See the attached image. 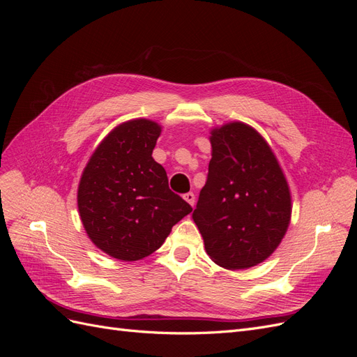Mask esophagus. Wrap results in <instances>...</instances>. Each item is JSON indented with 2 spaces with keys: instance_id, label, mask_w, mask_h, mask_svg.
<instances>
[{
  "instance_id": "esophagus-1",
  "label": "esophagus",
  "mask_w": 357,
  "mask_h": 357,
  "mask_svg": "<svg viewBox=\"0 0 357 357\" xmlns=\"http://www.w3.org/2000/svg\"><path fill=\"white\" fill-rule=\"evenodd\" d=\"M183 198H185L190 205H192V207H193V205H195V195H193V193L192 192H189V193H186V195L185 197H183Z\"/></svg>"
}]
</instances>
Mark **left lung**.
I'll list each match as a JSON object with an SVG mask.
<instances>
[{
    "label": "left lung",
    "mask_w": 357,
    "mask_h": 357,
    "mask_svg": "<svg viewBox=\"0 0 357 357\" xmlns=\"http://www.w3.org/2000/svg\"><path fill=\"white\" fill-rule=\"evenodd\" d=\"M210 143L208 176L192 219L215 264L255 266L274 253L289 228V185L271 147L252 126L214 128Z\"/></svg>",
    "instance_id": "1"
}]
</instances>
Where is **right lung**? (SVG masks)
<instances>
[{
    "instance_id": "1",
    "label": "right lung",
    "mask_w": 357,
    "mask_h": 357,
    "mask_svg": "<svg viewBox=\"0 0 357 357\" xmlns=\"http://www.w3.org/2000/svg\"><path fill=\"white\" fill-rule=\"evenodd\" d=\"M160 126L134 119L116 126L95 149L77 190L91 241L119 261H139L164 244L192 211L169 190L167 171L152 158Z\"/></svg>"
}]
</instances>
